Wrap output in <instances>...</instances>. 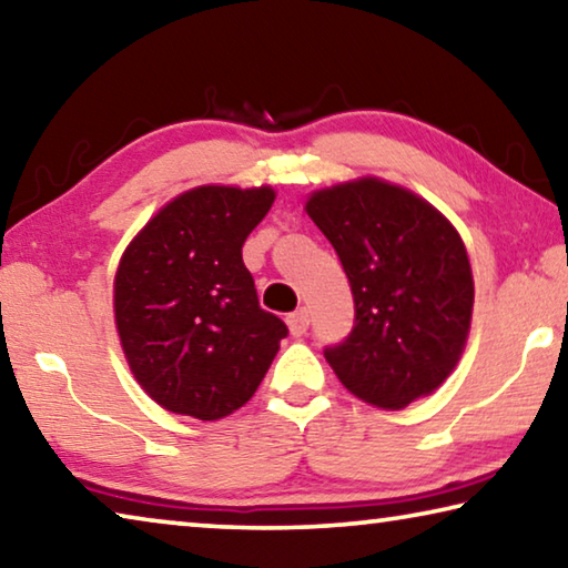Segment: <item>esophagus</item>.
<instances>
[{"mask_svg":"<svg viewBox=\"0 0 568 568\" xmlns=\"http://www.w3.org/2000/svg\"><path fill=\"white\" fill-rule=\"evenodd\" d=\"M308 323H311V318H308V311H305V308L295 311V313H291V316H287V328H291L295 338H301L303 333L308 331Z\"/></svg>","mask_w":568,"mask_h":568,"instance_id":"esophagus-1","label":"esophagus"}]
</instances>
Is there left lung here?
Returning <instances> with one entry per match:
<instances>
[{"label": "left lung", "instance_id": "obj_1", "mask_svg": "<svg viewBox=\"0 0 568 568\" xmlns=\"http://www.w3.org/2000/svg\"><path fill=\"white\" fill-rule=\"evenodd\" d=\"M336 250L356 323L326 362L356 399L404 409L439 389L470 336L475 283L455 224L412 189L358 176L305 200Z\"/></svg>", "mask_w": 568, "mask_h": 568}]
</instances>
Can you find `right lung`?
I'll use <instances>...</instances> for the list:
<instances>
[{"instance_id": "obj_1", "label": "right lung", "mask_w": 568, "mask_h": 568, "mask_svg": "<svg viewBox=\"0 0 568 568\" xmlns=\"http://www.w3.org/2000/svg\"><path fill=\"white\" fill-rule=\"evenodd\" d=\"M273 186L186 189L136 232L113 277V318L133 379L166 412L202 422L247 404L287 336L260 308L242 245Z\"/></svg>"}]
</instances>
